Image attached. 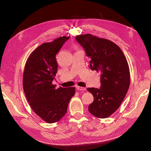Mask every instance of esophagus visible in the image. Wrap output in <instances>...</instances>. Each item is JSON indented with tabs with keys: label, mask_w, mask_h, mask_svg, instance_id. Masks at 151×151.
<instances>
[{
	"label": "esophagus",
	"mask_w": 151,
	"mask_h": 151,
	"mask_svg": "<svg viewBox=\"0 0 151 151\" xmlns=\"http://www.w3.org/2000/svg\"><path fill=\"white\" fill-rule=\"evenodd\" d=\"M77 89L79 90V91H85L86 88H84V87H81V86H77Z\"/></svg>",
	"instance_id": "1"
}]
</instances>
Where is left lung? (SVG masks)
Here are the masks:
<instances>
[{
  "instance_id": "left-lung-1",
  "label": "left lung",
  "mask_w": 151,
  "mask_h": 151,
  "mask_svg": "<svg viewBox=\"0 0 151 151\" xmlns=\"http://www.w3.org/2000/svg\"><path fill=\"white\" fill-rule=\"evenodd\" d=\"M76 38L91 59V70L101 72L100 89H87L94 96L89 111L97 118L109 117L120 107L129 88L130 76L127 59L120 48L108 40L91 34Z\"/></svg>"
}]
</instances>
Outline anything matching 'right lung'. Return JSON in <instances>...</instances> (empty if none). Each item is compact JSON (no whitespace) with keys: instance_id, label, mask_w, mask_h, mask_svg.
Segmentation results:
<instances>
[{"instance_id":"add662e5","label":"right lung","mask_w":151,"mask_h":151,"mask_svg":"<svg viewBox=\"0 0 151 151\" xmlns=\"http://www.w3.org/2000/svg\"><path fill=\"white\" fill-rule=\"evenodd\" d=\"M69 37L61 36L35 49L27 60L23 73V89L34 112L48 123L58 122L65 115L75 88L56 89L52 84L58 64L55 56Z\"/></svg>"}]
</instances>
